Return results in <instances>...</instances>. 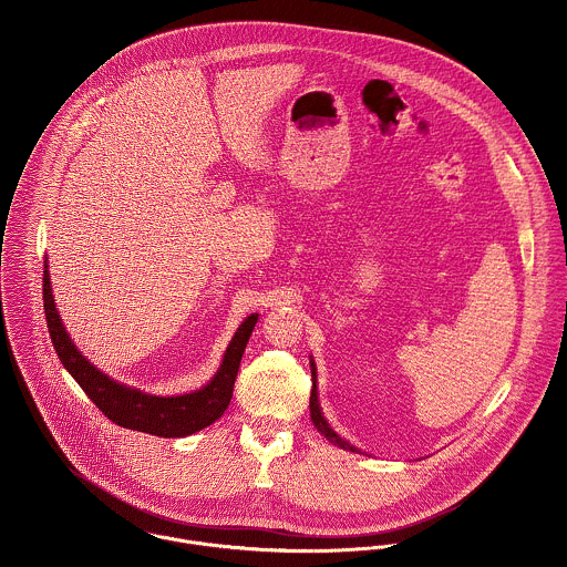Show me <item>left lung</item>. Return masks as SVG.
Masks as SVG:
<instances>
[{"label": "left lung", "instance_id": "8db88e82", "mask_svg": "<svg viewBox=\"0 0 567 567\" xmlns=\"http://www.w3.org/2000/svg\"><path fill=\"white\" fill-rule=\"evenodd\" d=\"M312 373H315V369H312ZM317 380V378H315ZM310 416H312V423L317 425V430L323 434L327 441H331L333 445H340V447H347V450H355V447H351L347 441H342L329 425H327V421H324L323 412H321V405H319V398H317V382H315V386H312V395H310Z\"/></svg>", "mask_w": 567, "mask_h": 567}]
</instances>
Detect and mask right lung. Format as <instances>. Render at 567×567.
<instances>
[{
    "instance_id": "obj_1",
    "label": "right lung",
    "mask_w": 567,
    "mask_h": 567,
    "mask_svg": "<svg viewBox=\"0 0 567 567\" xmlns=\"http://www.w3.org/2000/svg\"><path fill=\"white\" fill-rule=\"evenodd\" d=\"M43 308H45V321H48L52 344L63 367L81 384L84 395H89V400L97 405V410H102L106 419H111L122 427L165 436V439L194 434L223 416L234 395V384L240 369L244 347L248 342L252 327L257 323V315H250L240 324V329L236 331L225 353V360L216 378L205 389L181 395V398H155V395H146L142 391L126 389L113 382L111 378L100 373L93 364H89L86 358H82L81 351L76 349V344H72L56 312L48 266L43 270Z\"/></svg>"
}]
</instances>
